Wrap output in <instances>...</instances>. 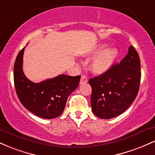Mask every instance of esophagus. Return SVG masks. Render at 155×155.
<instances>
[{
	"instance_id": "1",
	"label": "esophagus",
	"mask_w": 155,
	"mask_h": 155,
	"mask_svg": "<svg viewBox=\"0 0 155 155\" xmlns=\"http://www.w3.org/2000/svg\"><path fill=\"white\" fill-rule=\"evenodd\" d=\"M88 81L87 78L85 76H81V80H80V84H85Z\"/></svg>"
}]
</instances>
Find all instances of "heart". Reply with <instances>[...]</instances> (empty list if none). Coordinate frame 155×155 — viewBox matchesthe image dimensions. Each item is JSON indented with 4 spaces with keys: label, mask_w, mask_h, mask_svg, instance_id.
Here are the masks:
<instances>
[{
    "label": "heart",
    "mask_w": 155,
    "mask_h": 155,
    "mask_svg": "<svg viewBox=\"0 0 155 155\" xmlns=\"http://www.w3.org/2000/svg\"><path fill=\"white\" fill-rule=\"evenodd\" d=\"M107 47L108 44H101L90 52L91 55H95L92 60L90 68L92 71L97 75L108 71L118 58V49Z\"/></svg>",
    "instance_id": "heart-1"
}]
</instances>
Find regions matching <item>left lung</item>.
Segmentation results:
<instances>
[{"mask_svg": "<svg viewBox=\"0 0 155 155\" xmlns=\"http://www.w3.org/2000/svg\"><path fill=\"white\" fill-rule=\"evenodd\" d=\"M140 63L133 46L119 64L108 71L90 79L91 106L97 117L105 120L124 113L135 101L140 87Z\"/></svg>", "mask_w": 155, "mask_h": 155, "instance_id": "obj_1", "label": "left lung"}]
</instances>
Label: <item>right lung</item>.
Masks as SVG:
<instances>
[{
    "label": "right lung",
    "instance_id": "1",
    "mask_svg": "<svg viewBox=\"0 0 155 155\" xmlns=\"http://www.w3.org/2000/svg\"><path fill=\"white\" fill-rule=\"evenodd\" d=\"M25 48L19 52L14 67L16 92L21 104L28 111L44 119H54L62 114L68 96L79 84L81 76L61 74L39 83L30 81L22 70Z\"/></svg>",
    "mask_w": 155,
    "mask_h": 155
}]
</instances>
